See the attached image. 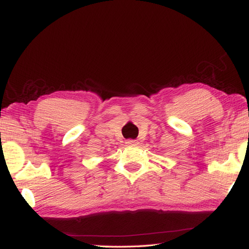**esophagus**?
<instances>
[{
  "label": "esophagus",
  "mask_w": 249,
  "mask_h": 249,
  "mask_svg": "<svg viewBox=\"0 0 249 249\" xmlns=\"http://www.w3.org/2000/svg\"><path fill=\"white\" fill-rule=\"evenodd\" d=\"M126 144L129 145V146H136V145H138V141L128 140V141H126Z\"/></svg>",
  "instance_id": "esophagus-1"
}]
</instances>
